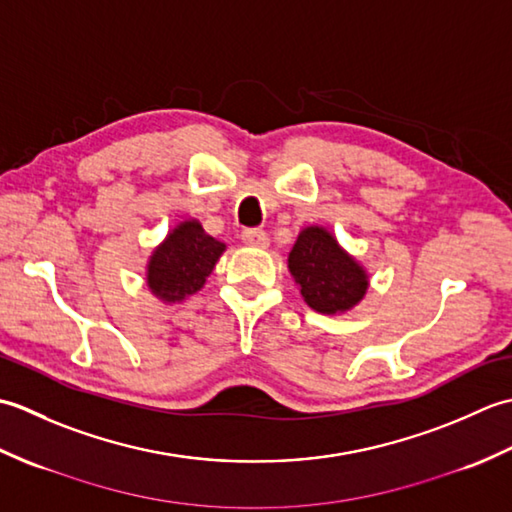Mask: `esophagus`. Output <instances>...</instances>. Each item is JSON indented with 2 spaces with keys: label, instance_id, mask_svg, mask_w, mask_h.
Instances as JSON below:
<instances>
[{
  "label": "esophagus",
  "instance_id": "obj_1",
  "mask_svg": "<svg viewBox=\"0 0 512 512\" xmlns=\"http://www.w3.org/2000/svg\"><path fill=\"white\" fill-rule=\"evenodd\" d=\"M242 242L246 246H255V248H266L268 246V233L266 231H259V228H246L242 233Z\"/></svg>",
  "mask_w": 512,
  "mask_h": 512
}]
</instances>
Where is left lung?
Here are the masks:
<instances>
[{"instance_id":"8db88e82","label":"left lung","mask_w":512,"mask_h":512,"mask_svg":"<svg viewBox=\"0 0 512 512\" xmlns=\"http://www.w3.org/2000/svg\"><path fill=\"white\" fill-rule=\"evenodd\" d=\"M288 268L301 288V297L321 314L352 310L365 297L369 284L363 266L321 226H308L299 233L288 255Z\"/></svg>"}]
</instances>
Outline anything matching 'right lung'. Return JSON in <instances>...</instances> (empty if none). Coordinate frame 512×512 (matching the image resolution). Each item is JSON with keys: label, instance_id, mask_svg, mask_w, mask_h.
Returning a JSON list of instances; mask_svg holds the SVG:
<instances>
[{"label": "right lung", "instance_id": "add662e5", "mask_svg": "<svg viewBox=\"0 0 512 512\" xmlns=\"http://www.w3.org/2000/svg\"><path fill=\"white\" fill-rule=\"evenodd\" d=\"M224 248L222 242L204 233L200 222H182L173 228L149 259V290L169 303L193 295L204 286Z\"/></svg>", "mask_w": 512, "mask_h": 512}]
</instances>
